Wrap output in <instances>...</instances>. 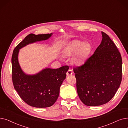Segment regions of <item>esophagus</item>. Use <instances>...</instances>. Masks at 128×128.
I'll use <instances>...</instances> for the list:
<instances>
[{
	"label": "esophagus",
	"instance_id": "1",
	"mask_svg": "<svg viewBox=\"0 0 128 128\" xmlns=\"http://www.w3.org/2000/svg\"><path fill=\"white\" fill-rule=\"evenodd\" d=\"M72 74H73V70L70 69L68 70L67 72V73H66V75H67V76H70V75H72Z\"/></svg>",
	"mask_w": 128,
	"mask_h": 128
}]
</instances>
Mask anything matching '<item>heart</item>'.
Masks as SVG:
<instances>
[{
  "mask_svg": "<svg viewBox=\"0 0 128 128\" xmlns=\"http://www.w3.org/2000/svg\"><path fill=\"white\" fill-rule=\"evenodd\" d=\"M82 43L80 41L74 40L68 44L63 51L64 55L67 56H71L77 51L73 59L76 64L82 63L90 51V46L87 43Z\"/></svg>",
  "mask_w": 128,
  "mask_h": 128,
  "instance_id": "b5f03b06",
  "label": "heart"
}]
</instances>
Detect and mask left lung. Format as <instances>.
Returning a JSON list of instances; mask_svg holds the SVG:
<instances>
[{
  "label": "left lung",
  "mask_w": 128,
  "mask_h": 128,
  "mask_svg": "<svg viewBox=\"0 0 128 128\" xmlns=\"http://www.w3.org/2000/svg\"><path fill=\"white\" fill-rule=\"evenodd\" d=\"M102 41L82 65L73 68L78 95L88 106L106 104L114 96L122 80L120 53L109 36L102 32Z\"/></svg>",
  "instance_id": "8db88e82"
}]
</instances>
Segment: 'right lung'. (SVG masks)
I'll list each match as a JSON object with an SVG mask.
<instances>
[{"mask_svg":"<svg viewBox=\"0 0 128 128\" xmlns=\"http://www.w3.org/2000/svg\"><path fill=\"white\" fill-rule=\"evenodd\" d=\"M52 35H28L14 49L12 58V80L14 88L20 98L32 107L46 108L52 106L58 99L60 88L66 78L69 67L45 68L34 75L24 73L18 62L19 50L30 43L48 40Z\"/></svg>","mask_w":128,"mask_h":128,"instance_id":"obj_1","label":"right lung"}]
</instances>
